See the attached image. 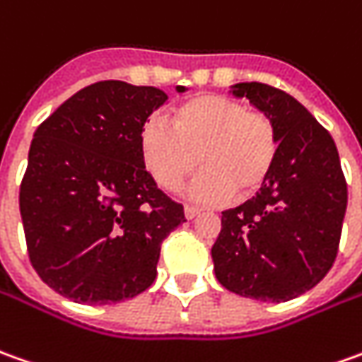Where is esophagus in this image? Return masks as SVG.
Listing matches in <instances>:
<instances>
[{"label": "esophagus", "mask_w": 362, "mask_h": 362, "mask_svg": "<svg viewBox=\"0 0 362 362\" xmlns=\"http://www.w3.org/2000/svg\"><path fill=\"white\" fill-rule=\"evenodd\" d=\"M199 213H201V209H199V207H193V205H185V217H187V219H195Z\"/></svg>", "instance_id": "obj_1"}]
</instances>
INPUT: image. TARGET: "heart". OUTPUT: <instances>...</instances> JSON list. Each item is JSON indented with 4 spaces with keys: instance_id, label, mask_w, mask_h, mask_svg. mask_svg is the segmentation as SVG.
<instances>
[{
    "instance_id": "obj_1",
    "label": "heart",
    "mask_w": 362,
    "mask_h": 362,
    "mask_svg": "<svg viewBox=\"0 0 362 362\" xmlns=\"http://www.w3.org/2000/svg\"><path fill=\"white\" fill-rule=\"evenodd\" d=\"M171 127L147 121L139 135V157L153 181L177 191L199 167L191 195L205 203L253 197L265 185L279 157L273 119L227 95H195L179 103Z\"/></svg>"
}]
</instances>
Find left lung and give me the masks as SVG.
Instances as JSON below:
<instances>
[{"instance_id": "obj_1", "label": "left lung", "mask_w": 362, "mask_h": 362, "mask_svg": "<svg viewBox=\"0 0 362 362\" xmlns=\"http://www.w3.org/2000/svg\"><path fill=\"white\" fill-rule=\"evenodd\" d=\"M273 119L275 169L257 197L223 211L211 249L215 277L241 297L283 303L333 267L346 211V181L331 133L291 97L265 83L233 85Z\"/></svg>"}]
</instances>
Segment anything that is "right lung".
I'll return each mask as SVG.
<instances>
[{"instance_id":"1","label":"right lung","mask_w":362,"mask_h":362,"mask_svg":"<svg viewBox=\"0 0 362 362\" xmlns=\"http://www.w3.org/2000/svg\"><path fill=\"white\" fill-rule=\"evenodd\" d=\"M165 101L157 87L97 81L33 133L19 211L29 261L55 293L107 305L151 287L163 239L185 221L139 157L141 127Z\"/></svg>"}]
</instances>
